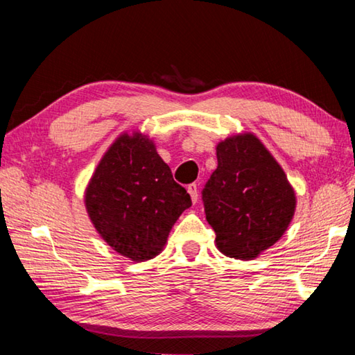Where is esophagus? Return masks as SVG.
<instances>
[{
    "mask_svg": "<svg viewBox=\"0 0 355 355\" xmlns=\"http://www.w3.org/2000/svg\"><path fill=\"white\" fill-rule=\"evenodd\" d=\"M188 192H189L192 202L196 203V202H197V197H199V194H197V192H199V188H197V184H196V183L189 184V186H188Z\"/></svg>",
    "mask_w": 355,
    "mask_h": 355,
    "instance_id": "34e87169",
    "label": "esophagus"
}]
</instances>
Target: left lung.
Masks as SVG:
<instances>
[{"label": "left lung", "instance_id": "left-lung-1", "mask_svg": "<svg viewBox=\"0 0 355 355\" xmlns=\"http://www.w3.org/2000/svg\"><path fill=\"white\" fill-rule=\"evenodd\" d=\"M218 169L202 191L208 224L222 254L252 260L279 241L293 219L296 196L258 137H227L216 147Z\"/></svg>", "mask_w": 355, "mask_h": 355}]
</instances>
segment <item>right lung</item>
<instances>
[{
  "mask_svg": "<svg viewBox=\"0 0 355 355\" xmlns=\"http://www.w3.org/2000/svg\"><path fill=\"white\" fill-rule=\"evenodd\" d=\"M84 202L100 236L133 261L158 255L192 203L155 144L139 133L117 137L95 169Z\"/></svg>",
  "mask_w": 355,
  "mask_h": 355,
  "instance_id": "add662e5",
  "label": "right lung"
}]
</instances>
